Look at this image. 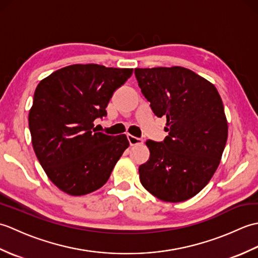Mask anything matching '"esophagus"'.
<instances>
[{"instance_id": "34e87169", "label": "esophagus", "mask_w": 258, "mask_h": 258, "mask_svg": "<svg viewBox=\"0 0 258 258\" xmlns=\"http://www.w3.org/2000/svg\"><path fill=\"white\" fill-rule=\"evenodd\" d=\"M127 139H128V142L130 144L134 146V145H142L144 143V140L143 139H140V138H135V136L128 134L127 135Z\"/></svg>"}]
</instances>
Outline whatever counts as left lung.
I'll return each instance as SVG.
<instances>
[{
	"mask_svg": "<svg viewBox=\"0 0 258 258\" xmlns=\"http://www.w3.org/2000/svg\"><path fill=\"white\" fill-rule=\"evenodd\" d=\"M141 91L158 117L163 142L146 141L150 158L139 168L145 189L164 202L199 194L213 177L225 149L228 125L216 87L182 67L135 69Z\"/></svg>",
	"mask_w": 258,
	"mask_h": 258,
	"instance_id": "obj_1",
	"label": "left lung"
}]
</instances>
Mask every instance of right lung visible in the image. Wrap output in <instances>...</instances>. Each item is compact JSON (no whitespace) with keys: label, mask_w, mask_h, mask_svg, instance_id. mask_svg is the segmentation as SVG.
Masks as SVG:
<instances>
[{"label":"right lung","mask_w":258,"mask_h":258,"mask_svg":"<svg viewBox=\"0 0 258 258\" xmlns=\"http://www.w3.org/2000/svg\"><path fill=\"white\" fill-rule=\"evenodd\" d=\"M133 69L74 64L43 79L29 113L33 149L47 177L64 193L90 194L107 182L130 143L125 134L97 132L113 93Z\"/></svg>","instance_id":"1"}]
</instances>
